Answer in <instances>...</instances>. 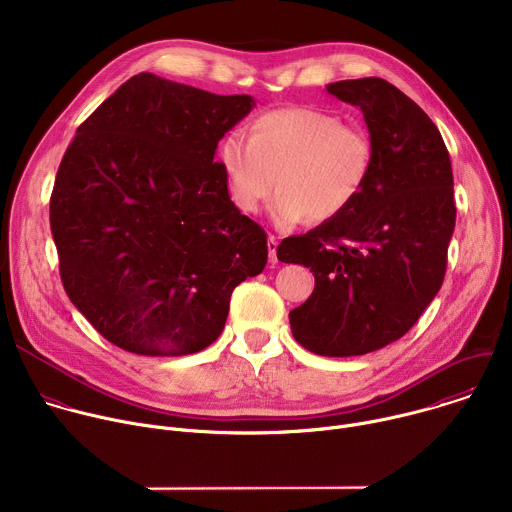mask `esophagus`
Segmentation results:
<instances>
[{
  "instance_id": "obj_1",
  "label": "esophagus",
  "mask_w": 512,
  "mask_h": 512,
  "mask_svg": "<svg viewBox=\"0 0 512 512\" xmlns=\"http://www.w3.org/2000/svg\"><path fill=\"white\" fill-rule=\"evenodd\" d=\"M267 251H269V261L277 263V239L273 235H269L267 239Z\"/></svg>"
}]
</instances>
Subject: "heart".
<instances>
[{
	"instance_id": "obj_1",
	"label": "heart",
	"mask_w": 512,
	"mask_h": 512,
	"mask_svg": "<svg viewBox=\"0 0 512 512\" xmlns=\"http://www.w3.org/2000/svg\"><path fill=\"white\" fill-rule=\"evenodd\" d=\"M218 164L241 212L255 214L271 196L273 221L291 227L306 216L322 223L346 212L373 170L371 137L338 115L312 107H285L259 115L249 137L227 133Z\"/></svg>"
}]
</instances>
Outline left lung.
I'll list each match as a JSON object with an SVG mask.
<instances>
[{"label": "left lung", "mask_w": 512, "mask_h": 512, "mask_svg": "<svg viewBox=\"0 0 512 512\" xmlns=\"http://www.w3.org/2000/svg\"><path fill=\"white\" fill-rule=\"evenodd\" d=\"M336 99L360 107L373 170L352 206L277 247L316 277L289 312L294 338L320 356H358L399 340L437 296L456 227L446 143L425 111L385 79L338 81Z\"/></svg>", "instance_id": "obj_1"}]
</instances>
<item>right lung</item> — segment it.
I'll return each mask as SVG.
<instances>
[{
    "instance_id": "right-lung-1",
    "label": "right lung",
    "mask_w": 512,
    "mask_h": 512,
    "mask_svg": "<svg viewBox=\"0 0 512 512\" xmlns=\"http://www.w3.org/2000/svg\"><path fill=\"white\" fill-rule=\"evenodd\" d=\"M255 107L139 72L60 162L50 231L70 302L111 344L184 356L221 336L233 289L267 263V235L229 196L218 141Z\"/></svg>"
}]
</instances>
